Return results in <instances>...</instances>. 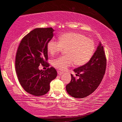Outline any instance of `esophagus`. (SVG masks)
<instances>
[{
  "label": "esophagus",
  "mask_w": 122,
  "mask_h": 122,
  "mask_svg": "<svg viewBox=\"0 0 122 122\" xmlns=\"http://www.w3.org/2000/svg\"><path fill=\"white\" fill-rule=\"evenodd\" d=\"M57 72V74H58L59 75H62V74H63V72H62L60 71H58Z\"/></svg>",
  "instance_id": "esophagus-1"
}]
</instances>
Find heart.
I'll return each mask as SVG.
<instances>
[{
	"mask_svg": "<svg viewBox=\"0 0 122 122\" xmlns=\"http://www.w3.org/2000/svg\"><path fill=\"white\" fill-rule=\"evenodd\" d=\"M66 49L67 55L57 57L52 61L54 67L66 71L75 62L77 66L88 62L95 49L94 41L83 34L78 33H66L60 36L59 40L51 39L47 44V50L55 55Z\"/></svg>",
	"mask_w": 122,
	"mask_h": 122,
	"instance_id": "1",
	"label": "heart"
}]
</instances>
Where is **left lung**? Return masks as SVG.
Segmentation results:
<instances>
[{"instance_id":"obj_1","label":"left lung","mask_w":122,"mask_h":122,"mask_svg":"<svg viewBox=\"0 0 122 122\" xmlns=\"http://www.w3.org/2000/svg\"><path fill=\"white\" fill-rule=\"evenodd\" d=\"M107 58L103 47L101 43L89 61L74 70L76 79L71 74V80L66 86L69 95L75 98H84L92 94L100 85L106 72Z\"/></svg>"}]
</instances>
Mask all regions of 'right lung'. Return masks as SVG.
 Segmentation results:
<instances>
[{
	"instance_id": "add662e5",
	"label": "right lung",
	"mask_w": 122,
	"mask_h": 122,
	"mask_svg": "<svg viewBox=\"0 0 122 122\" xmlns=\"http://www.w3.org/2000/svg\"><path fill=\"white\" fill-rule=\"evenodd\" d=\"M51 27L38 28L25 36L16 53L15 71L18 80L24 89L36 96L47 94L50 83L57 76V71L51 67L45 71L39 70L41 64L48 67L47 44L53 37Z\"/></svg>"
}]
</instances>
